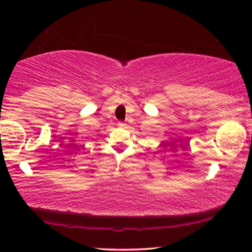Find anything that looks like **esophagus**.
Instances as JSON below:
<instances>
[{
    "mask_svg": "<svg viewBox=\"0 0 252 252\" xmlns=\"http://www.w3.org/2000/svg\"><path fill=\"white\" fill-rule=\"evenodd\" d=\"M118 126H119V127H122V128H124V127H126V124H125V123L119 122V123H118Z\"/></svg>",
    "mask_w": 252,
    "mask_h": 252,
    "instance_id": "esophagus-1",
    "label": "esophagus"
}]
</instances>
